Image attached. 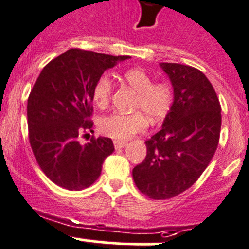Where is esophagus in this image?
<instances>
[{
  "label": "esophagus",
  "instance_id": "1",
  "mask_svg": "<svg viewBox=\"0 0 249 249\" xmlns=\"http://www.w3.org/2000/svg\"><path fill=\"white\" fill-rule=\"evenodd\" d=\"M113 145H115V149H122L123 147H126V142H121V141H115V142H113Z\"/></svg>",
  "mask_w": 249,
  "mask_h": 249
}]
</instances>
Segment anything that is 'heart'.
<instances>
[{
	"instance_id": "obj_1",
	"label": "heart",
	"mask_w": 249,
	"mask_h": 249,
	"mask_svg": "<svg viewBox=\"0 0 249 249\" xmlns=\"http://www.w3.org/2000/svg\"><path fill=\"white\" fill-rule=\"evenodd\" d=\"M123 81L137 92L134 109H140L152 122L161 120L168 113L173 102V90L165 83H153V79L143 69H128L122 74ZM112 93V84L107 76L97 79L92 89L93 101L100 108L108 106ZM142 113V114H143ZM142 112L112 113L100 121V131L117 141H128L147 127V118Z\"/></svg>"
}]
</instances>
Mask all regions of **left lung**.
<instances>
[{"label":"left lung","instance_id":"left-lung-1","mask_svg":"<svg viewBox=\"0 0 249 249\" xmlns=\"http://www.w3.org/2000/svg\"><path fill=\"white\" fill-rule=\"evenodd\" d=\"M159 65L169 76L174 99L132 175L149 199L166 200L190 188L213 159L220 140L221 106L204 72L177 63Z\"/></svg>","mask_w":249,"mask_h":249}]
</instances>
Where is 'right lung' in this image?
<instances>
[{
  "mask_svg": "<svg viewBox=\"0 0 249 249\" xmlns=\"http://www.w3.org/2000/svg\"><path fill=\"white\" fill-rule=\"evenodd\" d=\"M90 50L69 49L48 63L32 89L27 104L29 143L40 169L67 190H83L96 181L106 157L115 150L111 138L79 136L91 131L92 89L99 77L118 61Z\"/></svg>",
  "mask_w": 249,
  "mask_h": 249,
  "instance_id": "1",
  "label": "right lung"
}]
</instances>
